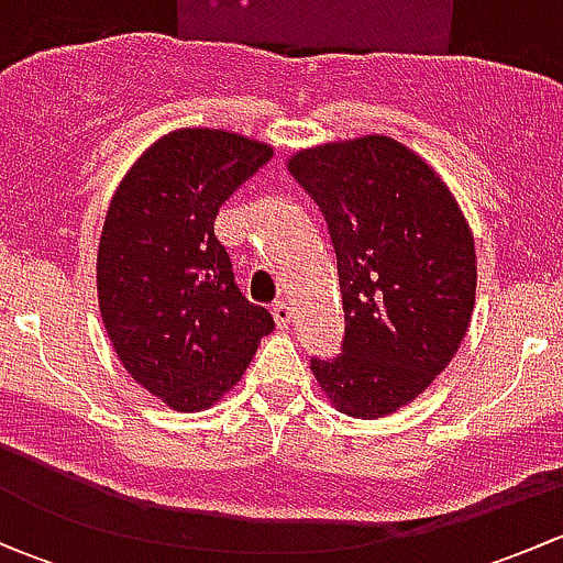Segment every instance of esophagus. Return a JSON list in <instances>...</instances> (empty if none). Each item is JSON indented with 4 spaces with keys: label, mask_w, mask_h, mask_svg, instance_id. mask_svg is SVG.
Segmentation results:
<instances>
[{
    "label": "esophagus",
    "mask_w": 563,
    "mask_h": 563,
    "mask_svg": "<svg viewBox=\"0 0 563 563\" xmlns=\"http://www.w3.org/2000/svg\"><path fill=\"white\" fill-rule=\"evenodd\" d=\"M272 316H275V323H277V329H288L291 327V318H294V310H291V305L288 302H275L272 305Z\"/></svg>",
    "instance_id": "34e87169"
}]
</instances>
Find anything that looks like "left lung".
Listing matches in <instances>:
<instances>
[{
  "mask_svg": "<svg viewBox=\"0 0 563 563\" xmlns=\"http://www.w3.org/2000/svg\"><path fill=\"white\" fill-rule=\"evenodd\" d=\"M288 172L327 218L345 318L343 354L310 371L340 413L382 419L457 354L474 313V234L441 174L389 135L299 150Z\"/></svg>",
  "mask_w": 563,
  "mask_h": 563,
  "instance_id": "left-lung-1",
  "label": "left lung"
}]
</instances>
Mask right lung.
Segmentation results:
<instances>
[{
  "instance_id": "add662e5",
  "label": "right lung",
  "mask_w": 563,
  "mask_h": 563,
  "mask_svg": "<svg viewBox=\"0 0 563 563\" xmlns=\"http://www.w3.org/2000/svg\"><path fill=\"white\" fill-rule=\"evenodd\" d=\"M229 130L179 128L141 152L108 207L98 302L124 371L174 411H203L275 329L247 302L214 236L220 203L272 157Z\"/></svg>"
}]
</instances>
